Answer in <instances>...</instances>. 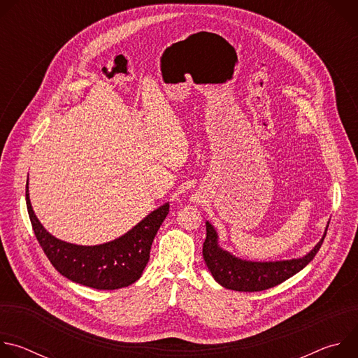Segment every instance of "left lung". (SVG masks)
Here are the masks:
<instances>
[{"label": "left lung", "instance_id": "8db88e82", "mask_svg": "<svg viewBox=\"0 0 358 358\" xmlns=\"http://www.w3.org/2000/svg\"><path fill=\"white\" fill-rule=\"evenodd\" d=\"M207 224V238L202 246V257L206 261L214 279L224 287L236 292H261L276 285L300 272L306 265L310 264L319 252L324 238L303 258L278 261V262H252L239 259L218 245V234L210 222Z\"/></svg>", "mask_w": 358, "mask_h": 358}]
</instances>
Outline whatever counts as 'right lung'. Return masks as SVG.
<instances>
[{"instance_id": "obj_1", "label": "right lung", "mask_w": 358, "mask_h": 358, "mask_svg": "<svg viewBox=\"0 0 358 358\" xmlns=\"http://www.w3.org/2000/svg\"><path fill=\"white\" fill-rule=\"evenodd\" d=\"M25 196L32 229L50 264L69 280L99 290L126 287L140 279L150 259L151 243L170 210L164 203L123 236L108 243L82 246L52 236L41 225L31 206L28 182Z\"/></svg>"}]
</instances>
